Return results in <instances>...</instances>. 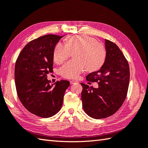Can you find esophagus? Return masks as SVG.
Here are the masks:
<instances>
[{"mask_svg": "<svg viewBox=\"0 0 148 148\" xmlns=\"http://www.w3.org/2000/svg\"><path fill=\"white\" fill-rule=\"evenodd\" d=\"M78 83L77 81H75V80H71V81H70V83H71V84H74V83Z\"/></svg>", "mask_w": 148, "mask_h": 148, "instance_id": "1", "label": "esophagus"}]
</instances>
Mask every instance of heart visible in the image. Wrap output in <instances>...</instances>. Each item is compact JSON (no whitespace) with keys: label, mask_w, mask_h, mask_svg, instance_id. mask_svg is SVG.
Masks as SVG:
<instances>
[{"label":"heart","mask_w":148,"mask_h":148,"mask_svg":"<svg viewBox=\"0 0 148 148\" xmlns=\"http://www.w3.org/2000/svg\"><path fill=\"white\" fill-rule=\"evenodd\" d=\"M74 60L69 61L60 69L62 76L67 79H76L87 69L93 71L99 69L104 60L106 52L103 46L92 37L73 36L65 40V45L59 42L53 51V59L62 64L74 53Z\"/></svg>","instance_id":"b5f03b06"}]
</instances>
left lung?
Returning a JSON list of instances; mask_svg holds the SVG:
<instances>
[{
	"instance_id": "obj_1",
	"label": "left lung",
	"mask_w": 148,
	"mask_h": 148,
	"mask_svg": "<svg viewBox=\"0 0 148 148\" xmlns=\"http://www.w3.org/2000/svg\"><path fill=\"white\" fill-rule=\"evenodd\" d=\"M106 56L99 71L90 73L86 80L99 84L97 88L81 83V100L84 112L95 119L112 115L122 106L129 85L128 63L118 46L105 39Z\"/></svg>"
}]
</instances>
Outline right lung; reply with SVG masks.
<instances>
[{"instance_id":"right-lung-1","label":"right lung","mask_w":148,"mask_h":148,"mask_svg":"<svg viewBox=\"0 0 148 148\" xmlns=\"http://www.w3.org/2000/svg\"><path fill=\"white\" fill-rule=\"evenodd\" d=\"M62 36L53 34L31 40L22 49L15 64L14 80L21 103L28 111L49 118L60 110L69 81L50 84L47 75L53 72V51Z\"/></svg>"}]
</instances>
